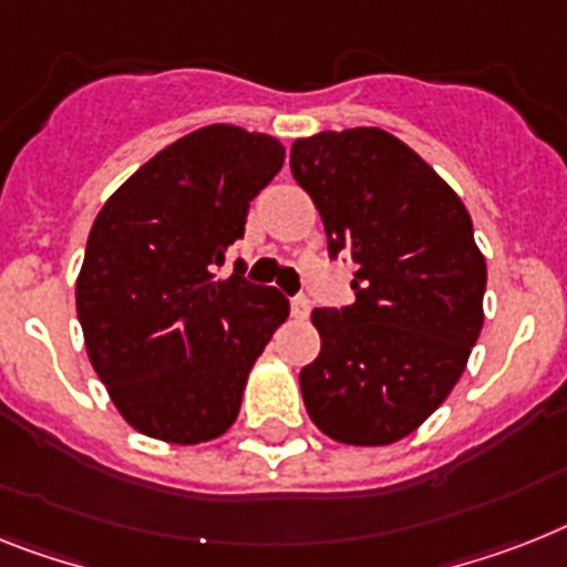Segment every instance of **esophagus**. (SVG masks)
Returning a JSON list of instances; mask_svg holds the SVG:
<instances>
[{"label":"esophagus","mask_w":567,"mask_h":567,"mask_svg":"<svg viewBox=\"0 0 567 567\" xmlns=\"http://www.w3.org/2000/svg\"><path fill=\"white\" fill-rule=\"evenodd\" d=\"M310 298H303V295H295L292 301H289V310H292L295 318H307L310 316Z\"/></svg>","instance_id":"1"}]
</instances>
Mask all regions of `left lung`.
Masks as SVG:
<instances>
[{"label": "left lung", "mask_w": 567, "mask_h": 567, "mask_svg": "<svg viewBox=\"0 0 567 567\" xmlns=\"http://www.w3.org/2000/svg\"><path fill=\"white\" fill-rule=\"evenodd\" d=\"M289 167L324 219L330 257L357 264V301L312 312L321 353L301 371L303 405L333 441L388 446L437 411L484 327L470 210L377 126L298 138Z\"/></svg>", "instance_id": "1"}]
</instances>
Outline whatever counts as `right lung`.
Returning <instances> with one entry per match:
<instances>
[{"instance_id":"right-lung-1","label":"right lung","mask_w":567,"mask_h":567,"mask_svg":"<svg viewBox=\"0 0 567 567\" xmlns=\"http://www.w3.org/2000/svg\"><path fill=\"white\" fill-rule=\"evenodd\" d=\"M284 167L272 135L210 124L150 158L106 199L78 275L89 362L126 423L194 446L228 432L251 364L289 316L226 255Z\"/></svg>"}]
</instances>
